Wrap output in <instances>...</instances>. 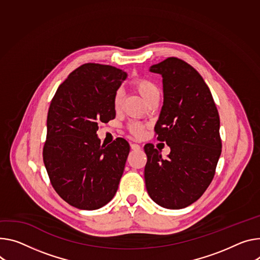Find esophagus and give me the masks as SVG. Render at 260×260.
<instances>
[{"instance_id": "34e87169", "label": "esophagus", "mask_w": 260, "mask_h": 260, "mask_svg": "<svg viewBox=\"0 0 260 260\" xmlns=\"http://www.w3.org/2000/svg\"><path fill=\"white\" fill-rule=\"evenodd\" d=\"M131 148H132L133 150H139V149H141V146H140L139 144L132 143V144H131Z\"/></svg>"}]
</instances>
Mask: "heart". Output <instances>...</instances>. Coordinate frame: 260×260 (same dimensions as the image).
Here are the masks:
<instances>
[{"label":"heart","mask_w":260,"mask_h":260,"mask_svg":"<svg viewBox=\"0 0 260 260\" xmlns=\"http://www.w3.org/2000/svg\"><path fill=\"white\" fill-rule=\"evenodd\" d=\"M134 86L136 90L140 93V95L144 99V101L148 104L152 100L159 99L160 95V90L158 86L151 80L146 79V78H139L134 82ZM124 98V93L121 88L117 89L114 95V107L116 109L119 108L123 102ZM145 125L142 123H138V122H133L128 125V131L131 134L137 138L142 137L144 134Z\"/></svg>","instance_id":"obj_1"}]
</instances>
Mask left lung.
<instances>
[{
	"instance_id": "obj_1",
	"label": "left lung",
	"mask_w": 260,
	"mask_h": 260,
	"mask_svg": "<svg viewBox=\"0 0 260 260\" xmlns=\"http://www.w3.org/2000/svg\"><path fill=\"white\" fill-rule=\"evenodd\" d=\"M149 70L162 77L164 104L154 131L171 151L162 158L152 144L144 146L146 190L158 205L180 209L197 201L215 176L220 117L208 86L190 64L170 57Z\"/></svg>"
}]
</instances>
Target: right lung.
<instances>
[{
    "label": "right lung",
    "mask_w": 260,
    "mask_h": 260,
    "mask_svg": "<svg viewBox=\"0 0 260 260\" xmlns=\"http://www.w3.org/2000/svg\"><path fill=\"white\" fill-rule=\"evenodd\" d=\"M126 73L111 65L86 63L59 86L46 120L43 161L51 183L68 204L98 209L115 196L129 152L117 138L102 146L99 123L115 118L114 95Z\"/></svg>",
    "instance_id": "add662e5"
}]
</instances>
